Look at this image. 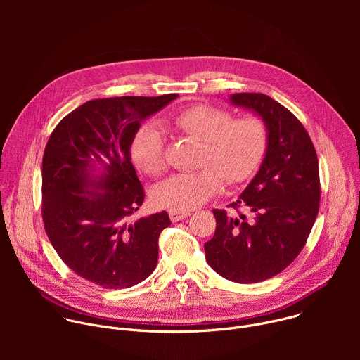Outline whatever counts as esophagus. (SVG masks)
Segmentation results:
<instances>
[{
	"label": "esophagus",
	"instance_id": "1",
	"mask_svg": "<svg viewBox=\"0 0 360 360\" xmlns=\"http://www.w3.org/2000/svg\"><path fill=\"white\" fill-rule=\"evenodd\" d=\"M191 215V212H179V211H174L171 210L169 211V218L172 222H178V221H182L185 218H188Z\"/></svg>",
	"mask_w": 360,
	"mask_h": 360
}]
</instances>
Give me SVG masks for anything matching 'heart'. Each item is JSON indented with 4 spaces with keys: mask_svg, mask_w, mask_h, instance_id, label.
<instances>
[{
    "mask_svg": "<svg viewBox=\"0 0 360 360\" xmlns=\"http://www.w3.org/2000/svg\"><path fill=\"white\" fill-rule=\"evenodd\" d=\"M171 124L202 142L199 171L179 172L158 184L152 192L160 207L188 212L214 195L224 184H238L258 169L268 146V127L258 117L233 115L222 108L196 104L171 118ZM165 139L155 124H143L131 142L135 165L148 175L165 169Z\"/></svg>",
    "mask_w": 360,
    "mask_h": 360,
    "instance_id": "obj_1",
    "label": "heart"
}]
</instances>
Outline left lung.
Here are the masks:
<instances>
[{
	"label": "left lung",
	"instance_id": "obj_1",
	"mask_svg": "<svg viewBox=\"0 0 360 360\" xmlns=\"http://www.w3.org/2000/svg\"><path fill=\"white\" fill-rule=\"evenodd\" d=\"M238 107L255 111L268 127L264 162L229 207L214 210L217 229L205 243L210 266L236 283L266 281L288 268L303 249L319 212V164L312 139L302 122L265 94L239 92ZM246 206V217L238 212Z\"/></svg>",
	"mask_w": 360,
	"mask_h": 360
}]
</instances>
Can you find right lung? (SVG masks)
Instances as JSON below:
<instances>
[{
	"label": "right lung",
	"mask_w": 360,
	"mask_h": 360,
	"mask_svg": "<svg viewBox=\"0 0 360 360\" xmlns=\"http://www.w3.org/2000/svg\"><path fill=\"white\" fill-rule=\"evenodd\" d=\"M176 96L88 101L64 117L46 142L45 232L63 262L95 285L131 288L157 268L158 238L171 221L165 211L134 219L145 192L131 161V142L141 122ZM95 167L99 176L93 175Z\"/></svg>",
	"instance_id": "right-lung-1"
}]
</instances>
